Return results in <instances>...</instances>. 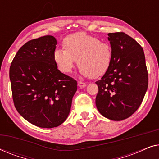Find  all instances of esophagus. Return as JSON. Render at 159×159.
I'll use <instances>...</instances> for the list:
<instances>
[{
	"instance_id": "obj_1",
	"label": "esophagus",
	"mask_w": 159,
	"mask_h": 159,
	"mask_svg": "<svg viewBox=\"0 0 159 159\" xmlns=\"http://www.w3.org/2000/svg\"><path fill=\"white\" fill-rule=\"evenodd\" d=\"M87 84L84 83V82H78V86H79V88H83L84 87H86Z\"/></svg>"
}]
</instances>
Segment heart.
Segmentation results:
<instances>
[{
	"label": "heart",
	"instance_id": "1",
	"mask_svg": "<svg viewBox=\"0 0 159 159\" xmlns=\"http://www.w3.org/2000/svg\"><path fill=\"white\" fill-rule=\"evenodd\" d=\"M64 48L53 53L56 64L64 73L71 72L77 59L80 74L86 77H101L111 64L113 53L109 43L84 32L66 37Z\"/></svg>",
	"mask_w": 159,
	"mask_h": 159
}]
</instances>
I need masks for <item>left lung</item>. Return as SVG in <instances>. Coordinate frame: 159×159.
<instances>
[{
	"label": "left lung",
	"instance_id": "1",
	"mask_svg": "<svg viewBox=\"0 0 159 159\" xmlns=\"http://www.w3.org/2000/svg\"><path fill=\"white\" fill-rule=\"evenodd\" d=\"M112 48L111 66L101 80L95 104L98 111L111 120L121 121L140 106L148 84L143 48L124 32L108 34Z\"/></svg>",
	"mask_w": 159,
	"mask_h": 159
}]
</instances>
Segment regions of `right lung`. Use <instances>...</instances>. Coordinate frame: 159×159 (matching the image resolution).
<instances>
[{
    "mask_svg": "<svg viewBox=\"0 0 159 159\" xmlns=\"http://www.w3.org/2000/svg\"><path fill=\"white\" fill-rule=\"evenodd\" d=\"M56 39L46 35L20 48L9 70L15 108L27 121L42 128L56 127L70 112L77 82L61 72L53 58Z\"/></svg>",
    "mask_w": 159,
    "mask_h": 159,
    "instance_id": "1",
    "label": "right lung"
}]
</instances>
